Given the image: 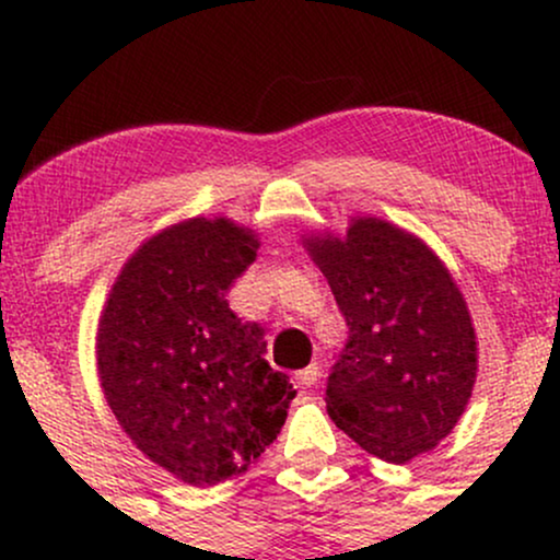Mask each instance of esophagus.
<instances>
[{"label": "esophagus", "instance_id": "obj_1", "mask_svg": "<svg viewBox=\"0 0 560 560\" xmlns=\"http://www.w3.org/2000/svg\"><path fill=\"white\" fill-rule=\"evenodd\" d=\"M318 376H320V369L316 363H311L307 369H302V371H298V374H294L300 387H313V384L318 382Z\"/></svg>", "mask_w": 560, "mask_h": 560}]
</instances>
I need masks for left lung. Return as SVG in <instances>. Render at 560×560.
<instances>
[{"instance_id":"8db88e82","label":"left lung","mask_w":560,"mask_h":560,"mask_svg":"<svg viewBox=\"0 0 560 560\" xmlns=\"http://www.w3.org/2000/svg\"><path fill=\"white\" fill-rule=\"evenodd\" d=\"M350 326L326 384L331 421L365 453L408 464L453 432L471 400L479 342L466 298L416 234L352 215L345 236L302 234Z\"/></svg>"}]
</instances>
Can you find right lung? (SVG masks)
Returning <instances> with one entry per match:
<instances>
[{
	"label": "right lung",
	"instance_id": "1",
	"mask_svg": "<svg viewBox=\"0 0 560 560\" xmlns=\"http://www.w3.org/2000/svg\"><path fill=\"white\" fill-rule=\"evenodd\" d=\"M258 247V234L226 215L186 218L139 244L102 307L105 400L128 440L186 485L247 471L298 395L262 358L260 326L226 300Z\"/></svg>",
	"mask_w": 560,
	"mask_h": 560
}]
</instances>
